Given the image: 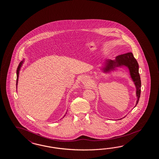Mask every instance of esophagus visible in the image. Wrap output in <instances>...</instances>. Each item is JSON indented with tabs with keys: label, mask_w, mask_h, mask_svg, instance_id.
Returning a JSON list of instances; mask_svg holds the SVG:
<instances>
[{
	"label": "esophagus",
	"mask_w": 159,
	"mask_h": 159,
	"mask_svg": "<svg viewBox=\"0 0 159 159\" xmlns=\"http://www.w3.org/2000/svg\"><path fill=\"white\" fill-rule=\"evenodd\" d=\"M85 78H83V79H82V80H81V81H83V82H84V81H85Z\"/></svg>",
	"instance_id": "1"
}]
</instances>
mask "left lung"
Wrapping results in <instances>:
<instances>
[{
  "label": "left lung",
  "mask_w": 159,
  "mask_h": 159,
  "mask_svg": "<svg viewBox=\"0 0 159 159\" xmlns=\"http://www.w3.org/2000/svg\"><path fill=\"white\" fill-rule=\"evenodd\" d=\"M123 66L127 67L129 70L131 78L136 86V96L137 98L135 106L136 107L137 103H139L140 97L141 82L139 71V64L136 58L134 57V56L132 52H129L125 54L119 55L116 56L115 60H107L106 63H105V66L102 70L105 73H107L111 70H116V67H121Z\"/></svg>",
  "instance_id": "left-lung-1"
}]
</instances>
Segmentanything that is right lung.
<instances>
[{
  "label": "right lung",
  "mask_w": 159,
  "mask_h": 159,
  "mask_svg": "<svg viewBox=\"0 0 159 159\" xmlns=\"http://www.w3.org/2000/svg\"><path fill=\"white\" fill-rule=\"evenodd\" d=\"M24 62V60L23 61H20V64L18 65V66L17 68V70H16V89H17V85H18V78H19V74H20V67L21 66H22V64ZM66 116V115H65Z\"/></svg>",
  "instance_id": "1"
}]
</instances>
